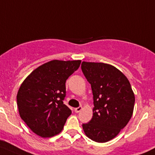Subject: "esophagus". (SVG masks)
<instances>
[{"label":"esophagus","instance_id":"34e87169","mask_svg":"<svg viewBox=\"0 0 155 155\" xmlns=\"http://www.w3.org/2000/svg\"><path fill=\"white\" fill-rule=\"evenodd\" d=\"M81 110H82V107L80 106V107H78L75 108L74 110H75V112H76V113H79V112H80Z\"/></svg>","mask_w":155,"mask_h":155}]
</instances>
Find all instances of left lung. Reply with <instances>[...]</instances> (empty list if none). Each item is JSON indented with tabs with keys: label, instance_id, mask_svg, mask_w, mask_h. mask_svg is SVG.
<instances>
[{
	"label": "left lung",
	"instance_id": "left-lung-1",
	"mask_svg": "<svg viewBox=\"0 0 155 155\" xmlns=\"http://www.w3.org/2000/svg\"><path fill=\"white\" fill-rule=\"evenodd\" d=\"M81 68L91 84L94 106L92 118L82 124V128L91 140L107 142L117 136L131 119L134 93L128 79L114 66L83 61Z\"/></svg>",
	"mask_w": 155,
	"mask_h": 155
}]
</instances>
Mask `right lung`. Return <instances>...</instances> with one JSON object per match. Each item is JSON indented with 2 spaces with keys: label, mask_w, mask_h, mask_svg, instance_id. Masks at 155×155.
Wrapping results in <instances>:
<instances>
[{
  "label": "right lung",
  "mask_w": 155,
  "mask_h": 155,
  "mask_svg": "<svg viewBox=\"0 0 155 155\" xmlns=\"http://www.w3.org/2000/svg\"><path fill=\"white\" fill-rule=\"evenodd\" d=\"M81 61H54L33 70L19 87V115L30 130L43 138L62 131L72 111L64 104L66 81L78 70Z\"/></svg>",
  "instance_id": "right-lung-1"
}]
</instances>
